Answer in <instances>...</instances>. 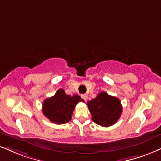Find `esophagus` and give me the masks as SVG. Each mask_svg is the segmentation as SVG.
<instances>
[{
  "instance_id": "34e87169",
  "label": "esophagus",
  "mask_w": 161,
  "mask_h": 161,
  "mask_svg": "<svg viewBox=\"0 0 161 161\" xmlns=\"http://www.w3.org/2000/svg\"><path fill=\"white\" fill-rule=\"evenodd\" d=\"M81 97H82V98L84 99L85 101H87V94H82V95H81Z\"/></svg>"
}]
</instances>
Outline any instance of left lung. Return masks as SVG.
<instances>
[{"mask_svg": "<svg viewBox=\"0 0 161 161\" xmlns=\"http://www.w3.org/2000/svg\"><path fill=\"white\" fill-rule=\"evenodd\" d=\"M87 107L92 115V120L103 127H108L117 123L123 110L119 99L104 91L87 102Z\"/></svg>", "mask_w": 161, "mask_h": 161, "instance_id": "1", "label": "left lung"}]
</instances>
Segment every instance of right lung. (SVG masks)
<instances>
[{"instance_id": "1", "label": "right lung", "mask_w": 161, "mask_h": 161, "mask_svg": "<svg viewBox=\"0 0 161 161\" xmlns=\"http://www.w3.org/2000/svg\"><path fill=\"white\" fill-rule=\"evenodd\" d=\"M79 102L84 100L79 95L69 96L63 89H58L54 96L44 100L42 111L52 123H67L71 120L74 110Z\"/></svg>"}]
</instances>
